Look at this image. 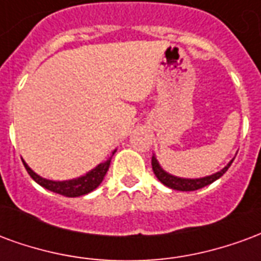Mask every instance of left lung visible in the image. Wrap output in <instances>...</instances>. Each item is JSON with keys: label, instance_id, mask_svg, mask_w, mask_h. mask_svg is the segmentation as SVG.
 Listing matches in <instances>:
<instances>
[{"label": "left lung", "instance_id": "8db88e82", "mask_svg": "<svg viewBox=\"0 0 261 261\" xmlns=\"http://www.w3.org/2000/svg\"><path fill=\"white\" fill-rule=\"evenodd\" d=\"M232 162H233V161H230L229 164L226 165L224 169L217 172L215 175L207 176V177H201V179H181V177H176V176H172L169 175V173H166V172L159 166L158 161H156L155 156H152V161H151L153 173L158 177V180L161 181V183H164L165 186L170 187V189H173V190H180V192H194V190H198V189H201V187H205L208 186V185H211L213 181H215L217 179H219L221 176L224 175Z\"/></svg>", "mask_w": 261, "mask_h": 261}]
</instances>
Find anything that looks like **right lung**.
I'll list each match as a JSON object with an SVG mask.
<instances>
[{
	"label": "right lung",
	"mask_w": 261,
	"mask_h": 261,
	"mask_svg": "<svg viewBox=\"0 0 261 261\" xmlns=\"http://www.w3.org/2000/svg\"><path fill=\"white\" fill-rule=\"evenodd\" d=\"M23 165H25L26 170L31 175L32 179L36 181V183H39L42 187H44V189H47L50 192H54L65 197H80L91 193L92 190H95L102 183L103 177H105L109 166H110V159L106 161V162H103V164L97 165L95 169L88 172L85 176H81L78 179H72V180L65 181H53L47 180V179H43L39 175H36L25 162H23Z\"/></svg>",
	"instance_id": "obj_1"
}]
</instances>
